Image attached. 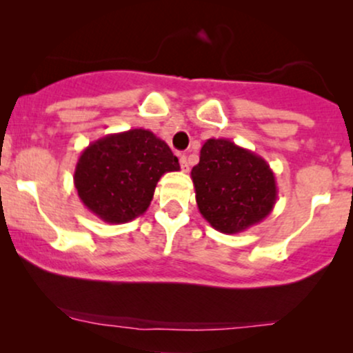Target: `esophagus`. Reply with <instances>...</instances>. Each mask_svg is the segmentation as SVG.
Here are the masks:
<instances>
[{
	"mask_svg": "<svg viewBox=\"0 0 353 353\" xmlns=\"http://www.w3.org/2000/svg\"><path fill=\"white\" fill-rule=\"evenodd\" d=\"M179 161H181L182 171L189 172V161H188V156H185V154H182V156L179 157Z\"/></svg>",
	"mask_w": 353,
	"mask_h": 353,
	"instance_id": "obj_1",
	"label": "esophagus"
}]
</instances>
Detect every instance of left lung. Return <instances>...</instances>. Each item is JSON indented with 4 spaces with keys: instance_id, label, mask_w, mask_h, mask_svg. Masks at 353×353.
<instances>
[{
    "instance_id": "8db88e82",
    "label": "left lung",
    "mask_w": 353,
    "mask_h": 353,
    "mask_svg": "<svg viewBox=\"0 0 353 353\" xmlns=\"http://www.w3.org/2000/svg\"><path fill=\"white\" fill-rule=\"evenodd\" d=\"M202 217L222 234L244 232L272 212L275 176L265 159L229 139H208L190 171Z\"/></svg>"
}]
</instances>
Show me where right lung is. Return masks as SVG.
Masks as SVG:
<instances>
[{
    "label": "right lung",
    "instance_id": "1",
    "mask_svg": "<svg viewBox=\"0 0 353 353\" xmlns=\"http://www.w3.org/2000/svg\"><path fill=\"white\" fill-rule=\"evenodd\" d=\"M181 165L169 145L148 129H129L94 141L81 152L74 188L89 212L108 224L143 216L157 182Z\"/></svg>",
    "mask_w": 353,
    "mask_h": 353
}]
</instances>
